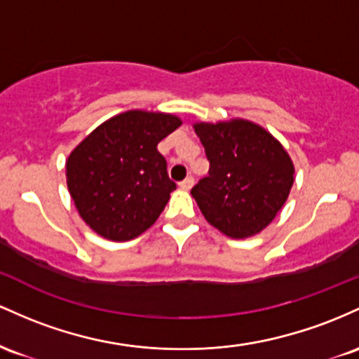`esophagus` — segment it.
<instances>
[{
    "label": "esophagus",
    "mask_w": 359,
    "mask_h": 359,
    "mask_svg": "<svg viewBox=\"0 0 359 359\" xmlns=\"http://www.w3.org/2000/svg\"><path fill=\"white\" fill-rule=\"evenodd\" d=\"M193 183H195V181H193L191 176H188L187 180H183V181H181V183H180V188H181V190L188 191V190H190V188L193 187Z\"/></svg>",
    "instance_id": "esophagus-1"
}]
</instances>
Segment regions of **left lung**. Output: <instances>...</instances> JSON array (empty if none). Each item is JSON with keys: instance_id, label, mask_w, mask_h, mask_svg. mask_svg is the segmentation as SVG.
<instances>
[{"instance_id": "1", "label": "left lung", "mask_w": 359, "mask_h": 359, "mask_svg": "<svg viewBox=\"0 0 359 359\" xmlns=\"http://www.w3.org/2000/svg\"><path fill=\"white\" fill-rule=\"evenodd\" d=\"M208 176L191 190L207 222L231 239L256 236L275 220L293 187L287 149L259 123L245 118L195 122Z\"/></svg>"}]
</instances>
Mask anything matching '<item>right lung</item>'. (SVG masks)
Here are the masks:
<instances>
[{
	"mask_svg": "<svg viewBox=\"0 0 359 359\" xmlns=\"http://www.w3.org/2000/svg\"><path fill=\"white\" fill-rule=\"evenodd\" d=\"M181 123L164 111L127 110L72 149L66 159L67 190L93 232L123 243L154 225L176 190L158 144Z\"/></svg>",
	"mask_w": 359,
	"mask_h": 359,
	"instance_id": "1",
	"label": "right lung"
}]
</instances>
